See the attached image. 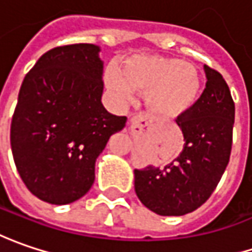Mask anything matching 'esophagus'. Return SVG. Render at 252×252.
<instances>
[{"label":"esophagus","mask_w":252,"mask_h":252,"mask_svg":"<svg viewBox=\"0 0 252 252\" xmlns=\"http://www.w3.org/2000/svg\"><path fill=\"white\" fill-rule=\"evenodd\" d=\"M151 126V121L148 120L145 115H137V117H132L131 121H129V128L132 132H139L142 129H145L148 126Z\"/></svg>","instance_id":"34e87169"}]
</instances>
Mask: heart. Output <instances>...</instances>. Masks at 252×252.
I'll use <instances>...</instances> for the list:
<instances>
[{"label": "heart", "instance_id": "b5f03b06", "mask_svg": "<svg viewBox=\"0 0 252 252\" xmlns=\"http://www.w3.org/2000/svg\"><path fill=\"white\" fill-rule=\"evenodd\" d=\"M104 83L118 104L131 101L134 92L144 93L148 110L165 120L188 114L202 90L200 74L193 64L158 55L131 56L123 63V70L110 64Z\"/></svg>", "mask_w": 252, "mask_h": 252}]
</instances>
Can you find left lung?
Segmentation results:
<instances>
[{
  "label": "left lung",
  "instance_id": "left-lung-1",
  "mask_svg": "<svg viewBox=\"0 0 252 252\" xmlns=\"http://www.w3.org/2000/svg\"><path fill=\"white\" fill-rule=\"evenodd\" d=\"M206 89L188 114L176 118L185 145L178 158L159 168L134 170L141 203L159 216L191 213L219 185L230 160L235 107L219 71L203 66Z\"/></svg>",
  "mask_w": 252,
  "mask_h": 252
}]
</instances>
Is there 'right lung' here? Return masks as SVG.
I'll use <instances>...</instances> for the list:
<instances>
[{
  "mask_svg": "<svg viewBox=\"0 0 252 252\" xmlns=\"http://www.w3.org/2000/svg\"><path fill=\"white\" fill-rule=\"evenodd\" d=\"M100 46L76 43L48 50L29 70L11 123V149L21 179L50 204H69L94 183V166L126 117L101 103Z\"/></svg>",
  "mask_w": 252,
  "mask_h": 252,
  "instance_id": "1",
  "label": "right lung"
}]
</instances>
